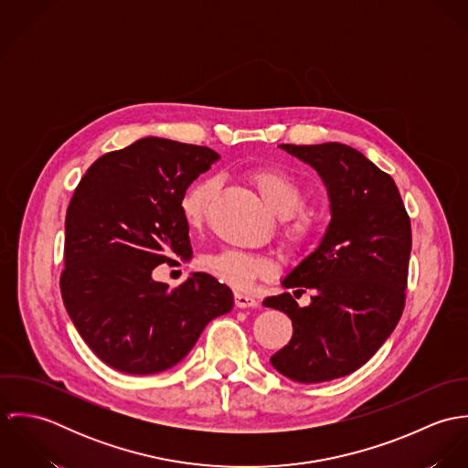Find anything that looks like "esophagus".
<instances>
[{
  "mask_svg": "<svg viewBox=\"0 0 468 468\" xmlns=\"http://www.w3.org/2000/svg\"><path fill=\"white\" fill-rule=\"evenodd\" d=\"M234 303H236L238 308H258V304H260V301L256 297L247 295V293H239V292L234 295Z\"/></svg>",
  "mask_w": 468,
  "mask_h": 468,
  "instance_id": "esophagus-1",
  "label": "esophagus"
}]
</instances>
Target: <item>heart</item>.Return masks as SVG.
Listing matches in <instances>:
<instances>
[{
    "label": "heart",
    "mask_w": 468,
    "mask_h": 468,
    "mask_svg": "<svg viewBox=\"0 0 468 468\" xmlns=\"http://www.w3.org/2000/svg\"><path fill=\"white\" fill-rule=\"evenodd\" d=\"M250 182L256 186L268 208L279 218H284V239L288 245L299 247L312 239L317 221L310 210L301 208L306 195L293 176L281 169L261 167L250 173ZM212 195V180H198L184 191L180 198V212L189 227L201 225ZM203 267L236 290H249L258 277L267 273V263L261 258L243 250H219L216 254H208L203 260Z\"/></svg>",
    "instance_id": "b5f03b06"
}]
</instances>
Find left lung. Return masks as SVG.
<instances>
[{
    "instance_id": "1",
    "label": "left lung",
    "mask_w": 468,
    "mask_h": 468,
    "mask_svg": "<svg viewBox=\"0 0 468 468\" xmlns=\"http://www.w3.org/2000/svg\"><path fill=\"white\" fill-rule=\"evenodd\" d=\"M282 151L317 171L330 198V225L314 252L281 284L314 292L299 306L286 292L263 304L292 319L290 342L270 356L286 378L319 384L364 366L393 334L405 304L410 219L395 180L360 151L338 144Z\"/></svg>"
}]
</instances>
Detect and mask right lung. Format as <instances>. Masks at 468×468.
Segmentation results:
<instances>
[{"instance_id": "1", "label": "right lung", "mask_w": 468, "mask_h": 468, "mask_svg": "<svg viewBox=\"0 0 468 468\" xmlns=\"http://www.w3.org/2000/svg\"><path fill=\"white\" fill-rule=\"evenodd\" d=\"M218 160L210 147L145 136L95 160L69 200L63 303L82 340L117 371L176 366L234 306L230 288L208 273L173 290L153 279L171 258H191L180 198Z\"/></svg>"}]
</instances>
